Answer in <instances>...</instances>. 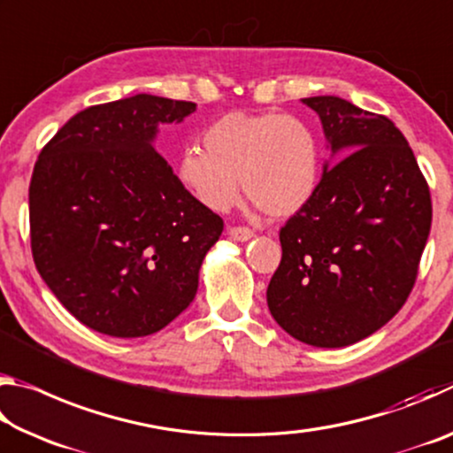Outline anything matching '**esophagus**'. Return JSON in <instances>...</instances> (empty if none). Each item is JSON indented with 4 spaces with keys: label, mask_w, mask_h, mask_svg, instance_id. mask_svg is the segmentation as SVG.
I'll use <instances>...</instances> for the list:
<instances>
[{
    "label": "esophagus",
    "mask_w": 453,
    "mask_h": 453,
    "mask_svg": "<svg viewBox=\"0 0 453 453\" xmlns=\"http://www.w3.org/2000/svg\"><path fill=\"white\" fill-rule=\"evenodd\" d=\"M227 234L234 237V240H240V242H245V240H251L254 237V229L245 227V226H232L227 229Z\"/></svg>",
    "instance_id": "esophagus-1"
}]
</instances>
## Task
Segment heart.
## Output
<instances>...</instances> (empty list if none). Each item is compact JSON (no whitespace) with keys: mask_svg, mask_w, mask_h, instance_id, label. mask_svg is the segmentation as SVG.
Returning a JSON list of instances; mask_svg holds the SVG:
<instances>
[{"mask_svg":"<svg viewBox=\"0 0 453 453\" xmlns=\"http://www.w3.org/2000/svg\"><path fill=\"white\" fill-rule=\"evenodd\" d=\"M203 150L188 148L175 178L211 211L237 203L242 186L273 218L294 216L316 194L319 143L313 129L281 111L226 113L203 132Z\"/></svg>","mask_w":453,"mask_h":453,"instance_id":"b5f03b06","label":"heart"}]
</instances>
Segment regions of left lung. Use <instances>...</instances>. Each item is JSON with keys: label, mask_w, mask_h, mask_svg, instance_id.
<instances>
[{"label": "left lung", "mask_w": 453, "mask_h": 453, "mask_svg": "<svg viewBox=\"0 0 453 453\" xmlns=\"http://www.w3.org/2000/svg\"><path fill=\"white\" fill-rule=\"evenodd\" d=\"M342 159L280 229L267 305L286 332L343 348L386 326L411 294L432 226V196L392 119L334 96L305 97Z\"/></svg>", "instance_id": "left-lung-1"}]
</instances>
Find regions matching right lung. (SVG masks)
<instances>
[{"mask_svg":"<svg viewBox=\"0 0 453 453\" xmlns=\"http://www.w3.org/2000/svg\"><path fill=\"white\" fill-rule=\"evenodd\" d=\"M194 102L137 94L75 113L43 145L29 183L37 272L83 326L156 334L188 308L224 219L153 150L159 124Z\"/></svg>","mask_w":453,"mask_h":453,"instance_id":"right-lung-1","label":"right lung"}]
</instances>
